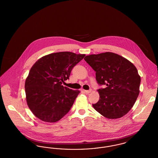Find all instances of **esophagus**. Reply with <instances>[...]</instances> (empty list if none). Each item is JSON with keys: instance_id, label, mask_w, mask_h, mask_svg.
Listing matches in <instances>:
<instances>
[{"instance_id": "obj_1", "label": "esophagus", "mask_w": 158, "mask_h": 158, "mask_svg": "<svg viewBox=\"0 0 158 158\" xmlns=\"http://www.w3.org/2000/svg\"><path fill=\"white\" fill-rule=\"evenodd\" d=\"M84 92H85V93H86V94H89L90 93V90H84Z\"/></svg>"}]
</instances>
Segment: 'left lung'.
I'll list each match as a JSON object with an SVG mask.
<instances>
[{
    "mask_svg": "<svg viewBox=\"0 0 158 158\" xmlns=\"http://www.w3.org/2000/svg\"><path fill=\"white\" fill-rule=\"evenodd\" d=\"M85 60L96 72L99 99L95 110L109 119L123 117L131 109L139 94L140 76L135 66L126 58L111 53L86 56Z\"/></svg>",
    "mask_w": 158,
    "mask_h": 158,
    "instance_id": "8db88e82",
    "label": "left lung"
}]
</instances>
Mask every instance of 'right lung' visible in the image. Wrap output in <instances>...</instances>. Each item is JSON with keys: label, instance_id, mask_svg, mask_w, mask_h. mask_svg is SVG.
<instances>
[{"label": "right lung", "instance_id": "1", "mask_svg": "<svg viewBox=\"0 0 158 158\" xmlns=\"http://www.w3.org/2000/svg\"><path fill=\"white\" fill-rule=\"evenodd\" d=\"M85 54L63 52L46 55L31 68L25 83L27 105L41 120L55 123L70 111L80 93L63 86Z\"/></svg>", "mask_w": 158, "mask_h": 158}]
</instances>
